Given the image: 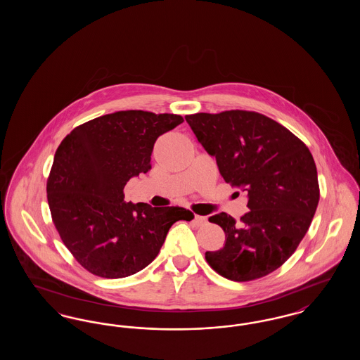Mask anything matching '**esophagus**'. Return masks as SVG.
I'll return each instance as SVG.
<instances>
[{
	"label": "esophagus",
	"mask_w": 360,
	"mask_h": 360,
	"mask_svg": "<svg viewBox=\"0 0 360 360\" xmlns=\"http://www.w3.org/2000/svg\"><path fill=\"white\" fill-rule=\"evenodd\" d=\"M193 223L194 225H197V226H205L206 224H207V219L204 217V216H194V219H193Z\"/></svg>",
	"instance_id": "obj_1"
}]
</instances>
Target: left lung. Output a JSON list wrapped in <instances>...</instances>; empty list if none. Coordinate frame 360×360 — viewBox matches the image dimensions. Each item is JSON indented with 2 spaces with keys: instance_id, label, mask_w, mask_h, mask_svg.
I'll list each match as a JSON object with an SVG mask.
<instances>
[{
  "instance_id": "left-lung-1",
  "label": "left lung",
  "mask_w": 360,
  "mask_h": 360,
  "mask_svg": "<svg viewBox=\"0 0 360 360\" xmlns=\"http://www.w3.org/2000/svg\"><path fill=\"white\" fill-rule=\"evenodd\" d=\"M185 119L206 153L216 158L224 181L248 198L250 210L240 223L224 212L209 219L223 228L225 245L207 251V263L236 282L273 273L304 239L319 205L317 169L308 147L257 112Z\"/></svg>"
}]
</instances>
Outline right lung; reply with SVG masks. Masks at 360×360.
<instances>
[{"label": "right lung", "mask_w": 360, "mask_h": 360, "mask_svg": "<svg viewBox=\"0 0 360 360\" xmlns=\"http://www.w3.org/2000/svg\"><path fill=\"white\" fill-rule=\"evenodd\" d=\"M184 122L178 115L122 110L74 128L58 147L47 198L70 252L91 274L124 278L147 267L169 229L193 213L124 201L127 182L151 170L156 139Z\"/></svg>", "instance_id": "obj_1"}]
</instances>
